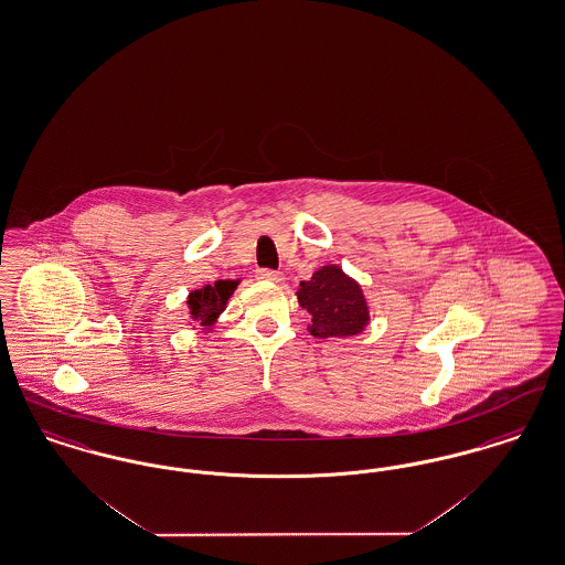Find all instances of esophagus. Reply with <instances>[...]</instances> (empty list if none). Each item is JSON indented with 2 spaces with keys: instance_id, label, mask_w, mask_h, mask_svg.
Returning <instances> with one entry per match:
<instances>
[{
  "instance_id": "1",
  "label": "esophagus",
  "mask_w": 565,
  "mask_h": 565,
  "mask_svg": "<svg viewBox=\"0 0 565 565\" xmlns=\"http://www.w3.org/2000/svg\"><path fill=\"white\" fill-rule=\"evenodd\" d=\"M256 279L270 281V284H281V281H284V273H279V270L260 269L256 270Z\"/></svg>"
}]
</instances>
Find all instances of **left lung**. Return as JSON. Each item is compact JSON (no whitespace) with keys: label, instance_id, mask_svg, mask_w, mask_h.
Returning <instances> with one entry per match:
<instances>
[{"label":"left lung","instance_id":"obj_1","mask_svg":"<svg viewBox=\"0 0 565 565\" xmlns=\"http://www.w3.org/2000/svg\"><path fill=\"white\" fill-rule=\"evenodd\" d=\"M298 305L311 316L307 330L318 337H353L371 322L362 286L339 265H323L296 290Z\"/></svg>","mask_w":565,"mask_h":565}]
</instances>
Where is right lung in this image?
Wrapping results in <instances>:
<instances>
[{
    "instance_id": "obj_1",
    "label": "right lung",
    "mask_w": 565,
    "mask_h": 565,
    "mask_svg": "<svg viewBox=\"0 0 565 565\" xmlns=\"http://www.w3.org/2000/svg\"><path fill=\"white\" fill-rule=\"evenodd\" d=\"M239 279H217L215 284H207L203 288H196L186 298L189 307L190 326H201L203 332H212L217 318L228 305V298L237 290Z\"/></svg>"
}]
</instances>
